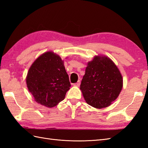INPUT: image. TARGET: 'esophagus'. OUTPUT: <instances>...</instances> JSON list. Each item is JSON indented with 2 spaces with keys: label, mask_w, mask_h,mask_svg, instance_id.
Returning <instances> with one entry per match:
<instances>
[{
  "label": "esophagus",
  "mask_w": 148,
  "mask_h": 148,
  "mask_svg": "<svg viewBox=\"0 0 148 148\" xmlns=\"http://www.w3.org/2000/svg\"><path fill=\"white\" fill-rule=\"evenodd\" d=\"M80 83H81V81H80V80H79V81H78L76 83L73 84V85H74V86H79L80 85Z\"/></svg>",
  "instance_id": "34e87169"
}]
</instances>
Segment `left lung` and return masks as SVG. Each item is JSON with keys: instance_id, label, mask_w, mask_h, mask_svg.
I'll return each mask as SVG.
<instances>
[{"instance_id": "obj_1", "label": "left lung", "mask_w": 148, "mask_h": 148, "mask_svg": "<svg viewBox=\"0 0 148 148\" xmlns=\"http://www.w3.org/2000/svg\"><path fill=\"white\" fill-rule=\"evenodd\" d=\"M123 87L120 72L107 56H95L88 63L80 89L88 104L97 109L108 107Z\"/></svg>"}]
</instances>
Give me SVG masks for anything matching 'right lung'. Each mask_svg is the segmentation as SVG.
I'll return each mask as SVG.
<instances>
[{
    "mask_svg": "<svg viewBox=\"0 0 148 148\" xmlns=\"http://www.w3.org/2000/svg\"><path fill=\"white\" fill-rule=\"evenodd\" d=\"M26 81L36 101L48 108L62 101L71 87L64 62L51 51L36 59L29 69Z\"/></svg>",
    "mask_w": 148,
    "mask_h": 148,
    "instance_id": "obj_1",
    "label": "right lung"
}]
</instances>
